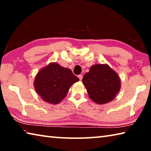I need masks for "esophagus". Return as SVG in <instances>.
<instances>
[{"label":"esophagus","instance_id":"1","mask_svg":"<svg viewBox=\"0 0 151 151\" xmlns=\"http://www.w3.org/2000/svg\"><path fill=\"white\" fill-rule=\"evenodd\" d=\"M78 77L79 78V79H80V81H81L82 79H83V75H79L78 76Z\"/></svg>","mask_w":151,"mask_h":151}]
</instances>
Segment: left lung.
<instances>
[{
    "label": "left lung",
    "instance_id": "obj_1",
    "mask_svg": "<svg viewBox=\"0 0 151 151\" xmlns=\"http://www.w3.org/2000/svg\"><path fill=\"white\" fill-rule=\"evenodd\" d=\"M92 101L99 104L112 101L121 89V79L115 71L107 64H96L91 66L89 72L83 78Z\"/></svg>",
    "mask_w": 151,
    "mask_h": 151
}]
</instances>
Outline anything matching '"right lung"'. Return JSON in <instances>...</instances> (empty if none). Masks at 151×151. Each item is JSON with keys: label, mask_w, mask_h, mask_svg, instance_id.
<instances>
[{"label": "right lung", "mask_w": 151, "mask_h": 151, "mask_svg": "<svg viewBox=\"0 0 151 151\" xmlns=\"http://www.w3.org/2000/svg\"><path fill=\"white\" fill-rule=\"evenodd\" d=\"M78 81L69 68L57 63H50L38 72L34 86L43 101L57 104L65 99L70 86Z\"/></svg>", "instance_id": "right-lung-1"}]
</instances>
